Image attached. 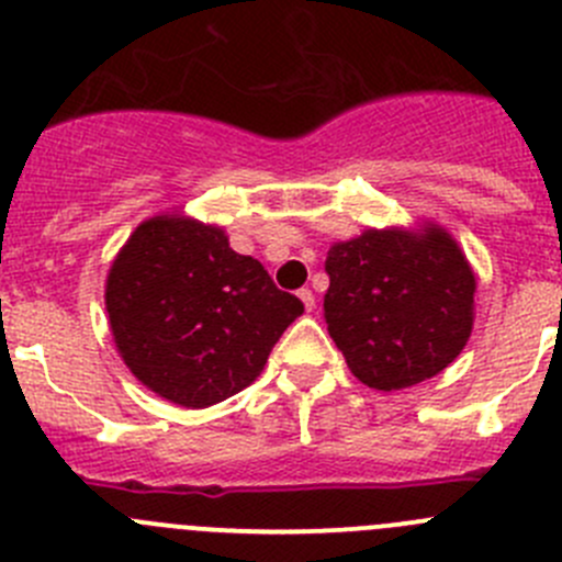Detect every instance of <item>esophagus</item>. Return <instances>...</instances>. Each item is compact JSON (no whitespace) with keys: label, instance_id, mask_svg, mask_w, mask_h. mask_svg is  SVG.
I'll list each match as a JSON object with an SVG mask.
<instances>
[{"label":"esophagus","instance_id":"obj_1","mask_svg":"<svg viewBox=\"0 0 562 562\" xmlns=\"http://www.w3.org/2000/svg\"><path fill=\"white\" fill-rule=\"evenodd\" d=\"M297 297H301V301H303L306 312H312V308H314V292L312 290H301V292H297Z\"/></svg>","mask_w":562,"mask_h":562}]
</instances>
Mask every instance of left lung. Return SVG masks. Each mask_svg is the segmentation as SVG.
<instances>
[{
  "mask_svg": "<svg viewBox=\"0 0 562 562\" xmlns=\"http://www.w3.org/2000/svg\"><path fill=\"white\" fill-rule=\"evenodd\" d=\"M325 323L352 375L378 392L450 367L474 325V270L447 228H367L334 243Z\"/></svg>",
  "mask_w": 562,
  "mask_h": 562,
  "instance_id": "obj_1",
  "label": "left lung"
}]
</instances>
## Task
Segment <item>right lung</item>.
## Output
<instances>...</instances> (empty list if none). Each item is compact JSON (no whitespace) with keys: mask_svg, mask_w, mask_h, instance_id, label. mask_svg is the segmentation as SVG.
<instances>
[{"mask_svg":"<svg viewBox=\"0 0 562 562\" xmlns=\"http://www.w3.org/2000/svg\"><path fill=\"white\" fill-rule=\"evenodd\" d=\"M104 306L132 375L168 403L210 408L261 375L272 345L303 314L221 226L154 215L106 272Z\"/></svg>","mask_w":562,"mask_h":562,"instance_id":"add662e5","label":"right lung"}]
</instances>
